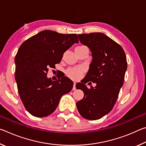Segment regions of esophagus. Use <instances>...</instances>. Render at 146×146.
<instances>
[{"instance_id":"34e87169","label":"esophagus","mask_w":146,"mask_h":146,"mask_svg":"<svg viewBox=\"0 0 146 146\" xmlns=\"http://www.w3.org/2000/svg\"><path fill=\"white\" fill-rule=\"evenodd\" d=\"M76 82H74L73 84V90H76Z\"/></svg>"}]
</instances>
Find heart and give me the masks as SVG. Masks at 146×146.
<instances>
[{"mask_svg":"<svg viewBox=\"0 0 146 146\" xmlns=\"http://www.w3.org/2000/svg\"><path fill=\"white\" fill-rule=\"evenodd\" d=\"M84 72L83 69L79 68H69L66 71V75H67L70 78L73 80H78L82 75Z\"/></svg>","mask_w":146,"mask_h":146,"instance_id":"obj_1","label":"heart"}]
</instances>
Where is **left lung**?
I'll return each mask as SVG.
<instances>
[{
	"label": "left lung",
	"mask_w": 146,
	"mask_h": 146,
	"mask_svg": "<svg viewBox=\"0 0 146 146\" xmlns=\"http://www.w3.org/2000/svg\"><path fill=\"white\" fill-rule=\"evenodd\" d=\"M79 40L90 49L92 60L82 83L76 84L84 96L76 102L80 115L88 120H98L108 114L117 100L127 70L123 48L102 33L78 35ZM97 84L88 89L85 84ZM91 84V82H90Z\"/></svg>",
	"instance_id": "left-lung-1"
}]
</instances>
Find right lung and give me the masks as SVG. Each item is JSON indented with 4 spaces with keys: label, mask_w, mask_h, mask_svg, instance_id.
Masks as SVG:
<instances>
[{
    "label": "right lung",
    "mask_w": 146,
    "mask_h": 146,
    "mask_svg": "<svg viewBox=\"0 0 146 146\" xmlns=\"http://www.w3.org/2000/svg\"><path fill=\"white\" fill-rule=\"evenodd\" d=\"M75 42L78 43L76 34L47 29L20 46L15 59V80L22 102L31 115L44 117L51 114L62 96L72 90L73 82L67 76L53 81L47 73L60 62L64 52Z\"/></svg>",
    "instance_id": "1"
}]
</instances>
